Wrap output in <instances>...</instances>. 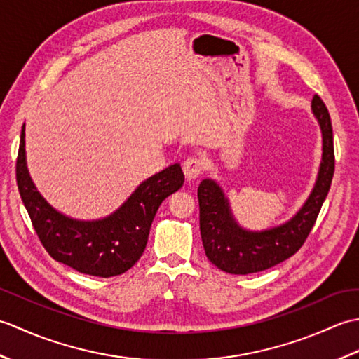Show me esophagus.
Masks as SVG:
<instances>
[{
  "mask_svg": "<svg viewBox=\"0 0 359 359\" xmlns=\"http://www.w3.org/2000/svg\"><path fill=\"white\" fill-rule=\"evenodd\" d=\"M203 160L199 157H188L185 162H184V172H185V177L188 180H194L199 177V175L203 172Z\"/></svg>",
  "mask_w": 359,
  "mask_h": 359,
  "instance_id": "esophagus-1",
  "label": "esophagus"
}]
</instances>
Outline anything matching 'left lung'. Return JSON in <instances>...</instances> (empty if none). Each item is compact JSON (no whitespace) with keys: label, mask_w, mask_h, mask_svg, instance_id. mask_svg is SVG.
I'll return each mask as SVG.
<instances>
[{"label":"left lung","mask_w":359,"mask_h":359,"mask_svg":"<svg viewBox=\"0 0 359 359\" xmlns=\"http://www.w3.org/2000/svg\"><path fill=\"white\" fill-rule=\"evenodd\" d=\"M311 111L321 126L323 160L313 191L288 222L264 231L243 230L234 220L222 188L215 180L201 182L197 199L202 243L205 255L217 269L231 274L264 271L293 256L309 238L329 194L334 172L332 121L319 95L311 100Z\"/></svg>","instance_id":"1"}]
</instances>
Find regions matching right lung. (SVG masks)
<instances>
[{"mask_svg":"<svg viewBox=\"0 0 359 359\" xmlns=\"http://www.w3.org/2000/svg\"><path fill=\"white\" fill-rule=\"evenodd\" d=\"M179 163L137 187L121 207L100 220H75L53 210L36 191L26 166L25 126L17 157V185L40 242L50 257L83 274L111 278L128 271L147 247L156 212L184 185Z\"/></svg>","mask_w":359,"mask_h":359,"instance_id":"add662e5","label":"right lung"}]
</instances>
